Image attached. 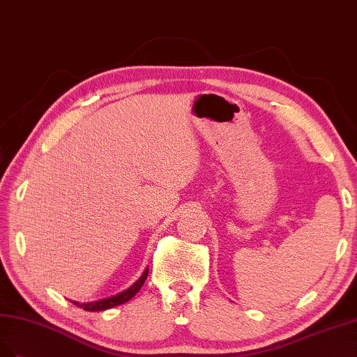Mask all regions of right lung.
Returning a JSON list of instances; mask_svg holds the SVG:
<instances>
[{
  "label": "right lung",
  "instance_id": "right-lung-1",
  "mask_svg": "<svg viewBox=\"0 0 357 357\" xmlns=\"http://www.w3.org/2000/svg\"><path fill=\"white\" fill-rule=\"evenodd\" d=\"M146 278H148V268L144 271L142 278L137 280L135 284H132L128 291H124V292L117 294V295H114V296H109V298H107V300H100V301H95V303H83V304L74 301V304L78 305L79 308L86 310V312H103V310L112 308V307L124 304V303H128L129 300H132V298L137 292H139V289L142 287V284L145 283Z\"/></svg>",
  "mask_w": 357,
  "mask_h": 357
}]
</instances>
